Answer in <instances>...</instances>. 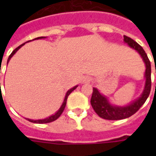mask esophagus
Instances as JSON below:
<instances>
[{
    "label": "esophagus",
    "instance_id": "34e87169",
    "mask_svg": "<svg viewBox=\"0 0 156 156\" xmlns=\"http://www.w3.org/2000/svg\"><path fill=\"white\" fill-rule=\"evenodd\" d=\"M89 81H90V79H89V78H85V80H84V82H85V83H88Z\"/></svg>",
    "mask_w": 156,
    "mask_h": 156
}]
</instances>
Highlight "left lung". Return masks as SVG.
<instances>
[{"label": "left lung", "instance_id": "1", "mask_svg": "<svg viewBox=\"0 0 156 156\" xmlns=\"http://www.w3.org/2000/svg\"><path fill=\"white\" fill-rule=\"evenodd\" d=\"M124 42L126 43L131 48L137 51L143 58V62L145 63L146 70L144 74L146 78L145 86L140 97H138L137 100H133V102L125 106H117L112 104L109 102L108 99L105 95H102L97 88L93 87L90 104L98 116L106 120H121V119L128 118L133 115L143 106L150 95L151 87V62L148 59L147 55L143 48L131 38L124 35Z\"/></svg>", "mask_w": 156, "mask_h": 156}]
</instances>
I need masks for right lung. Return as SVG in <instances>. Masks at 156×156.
Segmentation results:
<instances>
[{
  "label": "right lung",
  "mask_w": 156,
  "mask_h": 156,
  "mask_svg": "<svg viewBox=\"0 0 156 156\" xmlns=\"http://www.w3.org/2000/svg\"><path fill=\"white\" fill-rule=\"evenodd\" d=\"M45 36H41V37H38V38H35V39H34V40H41V39H45ZM30 41H31V40H29V41H27V42H30ZM26 42V43H27ZM26 43H24V44H21L20 46H18V48H16L15 49L13 50V52H12V53L9 55V56L8 58V61H7V64L9 63V60L11 59V57L14 55V54L17 52V51H18L19 48H20L21 47H23V45L25 44ZM1 84V83H0ZM78 87V85L75 86V87H73V88H71V89H69V90L66 92V96H65V99H64V101L63 103H62V104H61V108H59V110L57 112H56V113L53 114V115H52V116H48V117H47V118H44V119H40V120H31V119H29V118H26L27 121H30V122H33V123H38V124H45V123H49V122H52V121H56V119L58 118L59 116H61V113L63 112L64 109H65V108H66V101H67V99H68V96L69 95V94H70L72 91H73V90H75L76 88Z\"/></svg>",
  "instance_id": "add662e5"
}]
</instances>
